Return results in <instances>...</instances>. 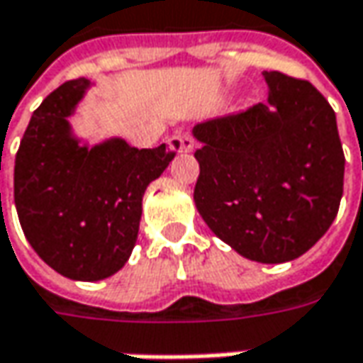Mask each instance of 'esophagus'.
<instances>
[{
  "label": "esophagus",
  "instance_id": "obj_1",
  "mask_svg": "<svg viewBox=\"0 0 363 363\" xmlns=\"http://www.w3.org/2000/svg\"><path fill=\"white\" fill-rule=\"evenodd\" d=\"M177 140H179V151H184V153H190V151H194V147H196V140H194L191 135H179Z\"/></svg>",
  "mask_w": 363,
  "mask_h": 363
}]
</instances>
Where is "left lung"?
I'll return each instance as SVG.
<instances>
[{"label": "left lung", "instance_id": "8db88e82", "mask_svg": "<svg viewBox=\"0 0 363 363\" xmlns=\"http://www.w3.org/2000/svg\"><path fill=\"white\" fill-rule=\"evenodd\" d=\"M267 101L196 124L194 202L210 230L251 262L306 253L335 220L345 157L333 108L313 83L263 71Z\"/></svg>", "mask_w": 363, "mask_h": 363}]
</instances>
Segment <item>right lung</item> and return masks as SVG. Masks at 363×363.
<instances>
[{"instance_id":"add662e5","label":"right lung","mask_w":363,"mask_h":363,"mask_svg":"<svg viewBox=\"0 0 363 363\" xmlns=\"http://www.w3.org/2000/svg\"><path fill=\"white\" fill-rule=\"evenodd\" d=\"M89 85L83 77L63 83L34 110L16 153L13 200L28 243L46 265L71 280L98 281L128 262L145 190L175 151L136 149L124 138L83 145L67 118Z\"/></svg>"}]
</instances>
